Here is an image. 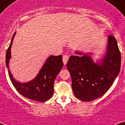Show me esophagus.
<instances>
[{"label": "esophagus", "mask_w": 125, "mask_h": 125, "mask_svg": "<svg viewBox=\"0 0 125 125\" xmlns=\"http://www.w3.org/2000/svg\"><path fill=\"white\" fill-rule=\"evenodd\" d=\"M69 56L68 55H63V64L66 65L67 62L69 60Z\"/></svg>", "instance_id": "1"}]
</instances>
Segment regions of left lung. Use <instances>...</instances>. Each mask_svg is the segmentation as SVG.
<instances>
[{
	"label": "left lung",
	"mask_w": 125,
	"mask_h": 125,
	"mask_svg": "<svg viewBox=\"0 0 125 125\" xmlns=\"http://www.w3.org/2000/svg\"><path fill=\"white\" fill-rule=\"evenodd\" d=\"M106 54L100 63H95L88 54L71 56L67 67L72 79V89L76 98L91 101L102 97L110 89L121 69V53L116 39L109 36Z\"/></svg>",
	"instance_id": "left-lung-1"
}]
</instances>
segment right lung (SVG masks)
<instances>
[{"mask_svg": "<svg viewBox=\"0 0 125 125\" xmlns=\"http://www.w3.org/2000/svg\"><path fill=\"white\" fill-rule=\"evenodd\" d=\"M13 34L10 45L6 54V65L8 70V74L11 83L21 95L26 98L38 102H44L51 99L54 93V82L56 77L63 65L62 55L49 56L36 78L26 83L17 82L13 77L9 69V62L11 58V47Z\"/></svg>", "mask_w": 125, "mask_h": 125, "instance_id": "add662e5", "label": "right lung"}]
</instances>
